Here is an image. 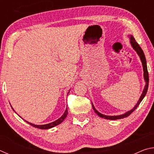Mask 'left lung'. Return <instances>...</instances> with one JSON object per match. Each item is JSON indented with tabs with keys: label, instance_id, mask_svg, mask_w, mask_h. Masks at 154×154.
<instances>
[{
	"label": "left lung",
	"instance_id": "obj_1",
	"mask_svg": "<svg viewBox=\"0 0 154 154\" xmlns=\"http://www.w3.org/2000/svg\"><path fill=\"white\" fill-rule=\"evenodd\" d=\"M129 36H130V44H131L132 47V48H133V49H134V50L137 51V53L138 54V55L139 56L140 59V60H141L142 64H143V71H144V73H143V76H144V79L145 81V85L144 90H143L142 94H141V96H140V97L139 98V101H138V102H137V105L134 106V107L132 109H131V110H130V111L126 112V113H125L124 114L120 115V116H105V115L101 114L100 113H99V112L97 110H96L94 106L92 103V107H93L94 111H95V113L97 114L99 117H100V118H105V119H111V120H116V119H122V118H126V117L129 116L131 114L132 112H133L135 110V109L137 108V106L139 105V104L143 100V99L144 98L145 96L146 95V94H147V92L148 85H149V74H148V71H147V62H146L145 54H144V53H143V51L142 50V49L140 48V45L137 43V41H135L134 38L133 37V36H132V35H130Z\"/></svg>",
	"mask_w": 154,
	"mask_h": 154
}]
</instances>
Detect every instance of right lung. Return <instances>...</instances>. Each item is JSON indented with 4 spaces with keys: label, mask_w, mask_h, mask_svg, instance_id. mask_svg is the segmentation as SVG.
<instances>
[{
    "label": "right lung",
    "mask_w": 154,
    "mask_h": 154,
    "mask_svg": "<svg viewBox=\"0 0 154 154\" xmlns=\"http://www.w3.org/2000/svg\"><path fill=\"white\" fill-rule=\"evenodd\" d=\"M69 93H68V94H69ZM12 109H13V107H12ZM13 110L15 111L14 109H13ZM67 114H68V109L66 108V110H65V111H64V114L62 115V116L58 119H57V120L51 122V123H49V124H44V125H35V124H31V123H30V122H28L26 121V120L25 121L28 124H29L30 125H31L32 126L37 128H39V129H49V128H53L54 126H57V125L61 124L62 122L64 120V119L66 118Z\"/></svg>",
    "instance_id": "obj_1"
}]
</instances>
